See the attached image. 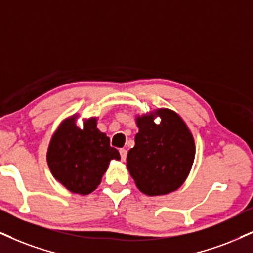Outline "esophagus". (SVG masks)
Returning <instances> with one entry per match:
<instances>
[{
  "label": "esophagus",
  "instance_id": "34e87169",
  "mask_svg": "<svg viewBox=\"0 0 253 253\" xmlns=\"http://www.w3.org/2000/svg\"><path fill=\"white\" fill-rule=\"evenodd\" d=\"M120 155H121L122 161L126 162V155H127V151L126 150V149H121V150H120Z\"/></svg>",
  "mask_w": 253,
  "mask_h": 253
}]
</instances>
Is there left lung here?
Masks as SVG:
<instances>
[{"label":"left lung","mask_w":253,"mask_h":253,"mask_svg":"<svg viewBox=\"0 0 253 253\" xmlns=\"http://www.w3.org/2000/svg\"><path fill=\"white\" fill-rule=\"evenodd\" d=\"M160 117V124L154 118ZM138 132L126 168L139 191L161 196L176 191L188 178L195 160L192 133L177 112L157 109L136 116Z\"/></svg>","instance_id":"left-lung-1"}]
</instances>
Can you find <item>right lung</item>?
Wrapping results in <instances>:
<instances>
[{
	"label": "right lung",
	"mask_w": 253,
	"mask_h": 253,
	"mask_svg": "<svg viewBox=\"0 0 253 253\" xmlns=\"http://www.w3.org/2000/svg\"><path fill=\"white\" fill-rule=\"evenodd\" d=\"M76 114L58 126L46 152L52 176L69 191L89 195L101 184L110 161H120L110 139L97 129V118L84 120L83 127L76 124Z\"/></svg>",
	"instance_id": "add662e5"
}]
</instances>
